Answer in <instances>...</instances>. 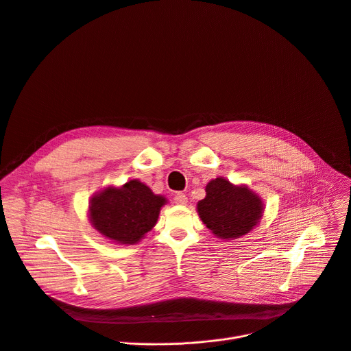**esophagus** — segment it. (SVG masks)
<instances>
[{"label": "esophagus", "mask_w": 351, "mask_h": 351, "mask_svg": "<svg viewBox=\"0 0 351 351\" xmlns=\"http://www.w3.org/2000/svg\"><path fill=\"white\" fill-rule=\"evenodd\" d=\"M173 202H175L176 204H179V206H184V204L187 203V197H186V195H183V193H178V195H175V197H173Z\"/></svg>", "instance_id": "obj_1"}]
</instances>
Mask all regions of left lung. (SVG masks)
<instances>
[{
    "instance_id": "obj_1",
    "label": "left lung",
    "mask_w": 351,
    "mask_h": 351,
    "mask_svg": "<svg viewBox=\"0 0 351 351\" xmlns=\"http://www.w3.org/2000/svg\"><path fill=\"white\" fill-rule=\"evenodd\" d=\"M265 211L262 197L246 184H234L218 176L206 186V197L197 203L203 224L219 239H238L256 227Z\"/></svg>"
}]
</instances>
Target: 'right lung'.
Listing matches in <instances>:
<instances>
[{"mask_svg":"<svg viewBox=\"0 0 351 351\" xmlns=\"http://www.w3.org/2000/svg\"><path fill=\"white\" fill-rule=\"evenodd\" d=\"M168 203L138 179L123 186H106L95 193L88 206V218L102 238L119 245H136L151 231Z\"/></svg>","mask_w":351,"mask_h":351,"instance_id":"obj_1","label":"right lung"}]
</instances>
